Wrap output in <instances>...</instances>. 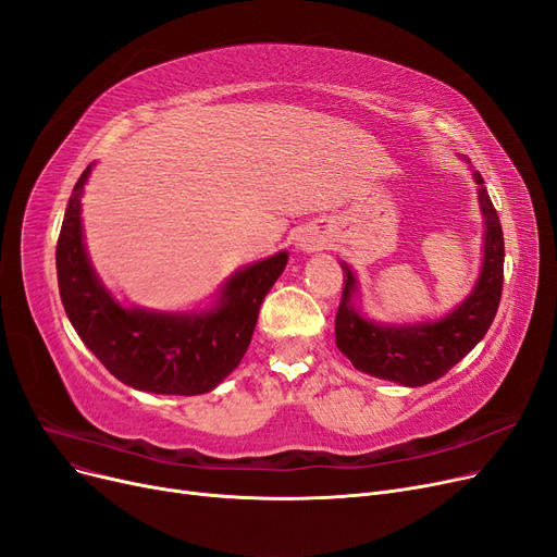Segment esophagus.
<instances>
[{
  "mask_svg": "<svg viewBox=\"0 0 557 557\" xmlns=\"http://www.w3.org/2000/svg\"><path fill=\"white\" fill-rule=\"evenodd\" d=\"M300 250H305V252H311V250H317L319 248V244H317V240H313V238H309V236H302L300 238Z\"/></svg>",
  "mask_w": 557,
  "mask_h": 557,
  "instance_id": "obj_1",
  "label": "esophagus"
}]
</instances>
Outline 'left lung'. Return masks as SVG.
<instances>
[{
    "label": "left lung",
    "instance_id": "left-lung-1",
    "mask_svg": "<svg viewBox=\"0 0 557 557\" xmlns=\"http://www.w3.org/2000/svg\"><path fill=\"white\" fill-rule=\"evenodd\" d=\"M467 163H471L465 157ZM478 202L485 219L482 236V269L471 294L444 319L423 323L384 325L367 319L357 309L359 282L348 263L344 269V292L334 319L336 348L352 367L380 380L403 386H423L446 375L459 359H465L487 334L503 292V230L498 213L490 200L485 180L475 171Z\"/></svg>",
    "mask_w": 557,
    "mask_h": 557
}]
</instances>
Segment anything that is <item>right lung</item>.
<instances>
[{"label":"right lung","mask_w":557,"mask_h":557,"mask_svg":"<svg viewBox=\"0 0 557 557\" xmlns=\"http://www.w3.org/2000/svg\"><path fill=\"white\" fill-rule=\"evenodd\" d=\"M90 171L92 163L72 188L57 244L59 294L72 327L111 375L138 392L198 396L215 389L244 359L259 307L282 275L288 252L236 271L205 311L120 305L84 246L82 196Z\"/></svg>","instance_id":"add662e5"}]
</instances>
